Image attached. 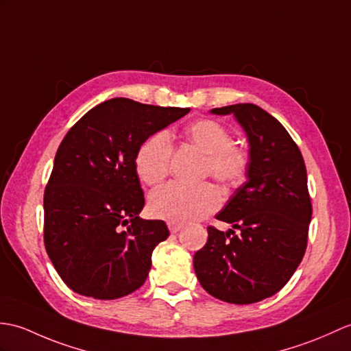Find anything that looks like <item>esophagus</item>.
I'll use <instances>...</instances> for the list:
<instances>
[{"label":"esophagus","instance_id":"34e87169","mask_svg":"<svg viewBox=\"0 0 351 351\" xmlns=\"http://www.w3.org/2000/svg\"><path fill=\"white\" fill-rule=\"evenodd\" d=\"M167 226H169V230L172 232V233H176V232H179V230L182 229V224L181 223H172V221H170V223H167Z\"/></svg>","mask_w":351,"mask_h":351}]
</instances>
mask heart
I'll return each instance as SVG.
<instances>
[{"label":"heart","mask_w":351,"mask_h":351,"mask_svg":"<svg viewBox=\"0 0 351 351\" xmlns=\"http://www.w3.org/2000/svg\"><path fill=\"white\" fill-rule=\"evenodd\" d=\"M185 137L206 154L205 173H210L224 186L239 185L247 176L250 157L245 148L233 143L232 133L214 119H200L185 128ZM172 138L167 132L151 134L138 146L134 167L138 178L157 185L169 173ZM221 193L215 185H185L179 182L160 186L149 195V213L172 223L200 219L221 205Z\"/></svg>","instance_id":"heart-1"}]
</instances>
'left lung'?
I'll list each match as a JSON object with an SVG mask.
<instances>
[{
  "label": "left lung",
  "instance_id": "1",
  "mask_svg": "<svg viewBox=\"0 0 351 351\" xmlns=\"http://www.w3.org/2000/svg\"><path fill=\"white\" fill-rule=\"evenodd\" d=\"M233 115L247 134V182L217 219L234 234L208 227V242L194 254L200 286L224 302L247 305L280 291L306 250L313 206L298 145L278 119L251 103L210 110Z\"/></svg>",
  "mask_w": 351,
  "mask_h": 351
}]
</instances>
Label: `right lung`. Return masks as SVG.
Segmentation results:
<instances>
[{
	"label": "right lung",
	"instance_id": "add662e5",
	"mask_svg": "<svg viewBox=\"0 0 351 351\" xmlns=\"http://www.w3.org/2000/svg\"><path fill=\"white\" fill-rule=\"evenodd\" d=\"M189 112L112 99L86 112L62 138L45 190V247L73 291L110 300L145 282L152 251L169 229L161 219L138 217L145 197L136 152Z\"/></svg>",
	"mask_w": 351,
	"mask_h": 351
}]
</instances>
